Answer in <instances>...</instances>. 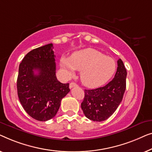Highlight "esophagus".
I'll use <instances>...</instances> for the list:
<instances>
[{"instance_id": "obj_1", "label": "esophagus", "mask_w": 152, "mask_h": 152, "mask_svg": "<svg viewBox=\"0 0 152 152\" xmlns=\"http://www.w3.org/2000/svg\"><path fill=\"white\" fill-rule=\"evenodd\" d=\"M78 86V85H77V84H76L75 83H74V82H72V83H71L69 84V88L71 89V88H72V87H77Z\"/></svg>"}]
</instances>
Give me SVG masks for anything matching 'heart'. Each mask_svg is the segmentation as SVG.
Listing matches in <instances>:
<instances>
[{
    "instance_id": "heart-1",
    "label": "heart",
    "mask_w": 152,
    "mask_h": 152,
    "mask_svg": "<svg viewBox=\"0 0 152 152\" xmlns=\"http://www.w3.org/2000/svg\"><path fill=\"white\" fill-rule=\"evenodd\" d=\"M61 66L67 77L71 76L76 69L80 71L81 82L90 88L100 87L107 82L116 67L114 59L91 48L76 52L69 59L63 58Z\"/></svg>"
}]
</instances>
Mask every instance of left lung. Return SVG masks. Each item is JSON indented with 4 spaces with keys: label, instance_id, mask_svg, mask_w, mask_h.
<instances>
[{
    "label": "left lung",
    "instance_id": "8db88e82",
    "mask_svg": "<svg viewBox=\"0 0 152 152\" xmlns=\"http://www.w3.org/2000/svg\"><path fill=\"white\" fill-rule=\"evenodd\" d=\"M114 78L105 86L94 89H85L81 108L85 116L93 121H105L114 114L123 100L126 89L127 71L121 59Z\"/></svg>",
    "mask_w": 152,
    "mask_h": 152
}]
</instances>
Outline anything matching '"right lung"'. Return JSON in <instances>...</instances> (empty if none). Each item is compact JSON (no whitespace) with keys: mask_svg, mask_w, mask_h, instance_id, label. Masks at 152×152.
Masks as SVG:
<instances>
[{"mask_svg":"<svg viewBox=\"0 0 152 152\" xmlns=\"http://www.w3.org/2000/svg\"><path fill=\"white\" fill-rule=\"evenodd\" d=\"M53 48L50 43L34 49L27 53L19 65L17 78L19 100L25 112L39 121L54 118L61 100L70 91L69 83H61L56 76Z\"/></svg>","mask_w":152,"mask_h":152,"instance_id":"obj_1","label":"right lung"}]
</instances>
